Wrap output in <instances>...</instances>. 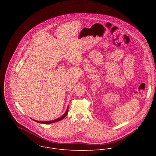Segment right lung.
<instances>
[{"label":"right lung","instance_id":"obj_1","mask_svg":"<svg viewBox=\"0 0 156 156\" xmlns=\"http://www.w3.org/2000/svg\"><path fill=\"white\" fill-rule=\"evenodd\" d=\"M68 112V108H67V111H66V112H65V113H64L63 115H62L61 117H59V118H57V119H55L51 120V121H36V120H35V119H33V120H34V121L37 122L41 123V124H51V123H54V122H58V121H59L63 119L66 116Z\"/></svg>","mask_w":156,"mask_h":156}]
</instances>
